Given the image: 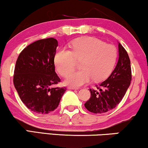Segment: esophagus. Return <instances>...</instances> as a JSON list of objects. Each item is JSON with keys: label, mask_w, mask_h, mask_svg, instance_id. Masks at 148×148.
<instances>
[{"label": "esophagus", "mask_w": 148, "mask_h": 148, "mask_svg": "<svg viewBox=\"0 0 148 148\" xmlns=\"http://www.w3.org/2000/svg\"><path fill=\"white\" fill-rule=\"evenodd\" d=\"M68 89L69 90H78V88H76V87H72V86H69L68 87Z\"/></svg>", "instance_id": "obj_1"}]
</instances>
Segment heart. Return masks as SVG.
<instances>
[{
  "label": "heart",
  "instance_id": "1",
  "mask_svg": "<svg viewBox=\"0 0 148 148\" xmlns=\"http://www.w3.org/2000/svg\"><path fill=\"white\" fill-rule=\"evenodd\" d=\"M72 51L60 48L54 56V63L58 73L66 76L75 67L76 60H82V70L69 75L65 84L81 86L93 79L100 82L108 77L116 64L117 50L114 46L106 44L94 38L86 37L72 42Z\"/></svg>",
  "mask_w": 148,
  "mask_h": 148
}]
</instances>
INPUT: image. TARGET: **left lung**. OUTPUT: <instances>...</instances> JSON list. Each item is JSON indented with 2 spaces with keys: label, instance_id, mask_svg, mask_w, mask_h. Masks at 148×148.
Returning <instances> with one entry per match:
<instances>
[{
  "label": "left lung",
  "instance_id": "1",
  "mask_svg": "<svg viewBox=\"0 0 148 148\" xmlns=\"http://www.w3.org/2000/svg\"><path fill=\"white\" fill-rule=\"evenodd\" d=\"M118 43L119 59L114 69L96 89H90L91 97L84 105L91 112L102 114L112 110L122 100L131 84L130 59L123 46Z\"/></svg>",
  "mask_w": 148,
  "mask_h": 148
}]
</instances>
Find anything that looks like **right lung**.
<instances>
[{"instance_id":"obj_1","label":"right lung","mask_w":148,"mask_h":148,"mask_svg":"<svg viewBox=\"0 0 148 148\" xmlns=\"http://www.w3.org/2000/svg\"><path fill=\"white\" fill-rule=\"evenodd\" d=\"M58 42L53 38L34 42L24 48L16 61L13 84L23 104L38 114H48L59 104L66 88L55 72Z\"/></svg>"}]
</instances>
